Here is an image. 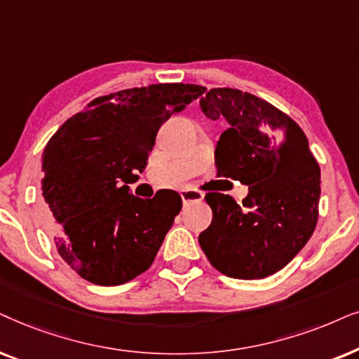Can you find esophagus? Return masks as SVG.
<instances>
[{"label": "esophagus", "instance_id": "obj_1", "mask_svg": "<svg viewBox=\"0 0 359 359\" xmlns=\"http://www.w3.org/2000/svg\"><path fill=\"white\" fill-rule=\"evenodd\" d=\"M180 197H182L184 205H187L190 202H200V200H203V194L198 192V190H182Z\"/></svg>", "mask_w": 359, "mask_h": 359}]
</instances>
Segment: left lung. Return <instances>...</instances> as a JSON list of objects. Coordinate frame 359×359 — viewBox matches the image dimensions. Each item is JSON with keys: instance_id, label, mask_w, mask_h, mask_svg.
Instances as JSON below:
<instances>
[{"instance_id": "1", "label": "left lung", "mask_w": 359, "mask_h": 359, "mask_svg": "<svg viewBox=\"0 0 359 359\" xmlns=\"http://www.w3.org/2000/svg\"><path fill=\"white\" fill-rule=\"evenodd\" d=\"M200 108L228 123L215 149L218 175L240 180L250 192L243 203L224 194L205 195L213 219L198 243L222 274L262 279L287 266L317 226L318 162L299 124L266 100L212 88Z\"/></svg>"}]
</instances>
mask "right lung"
I'll use <instances>...</instances> for the list:
<instances>
[{"label":"right lung","mask_w":359,"mask_h":359,"mask_svg":"<svg viewBox=\"0 0 359 359\" xmlns=\"http://www.w3.org/2000/svg\"><path fill=\"white\" fill-rule=\"evenodd\" d=\"M205 87L157 83L98 97L67 119L41 159V192L57 252L80 277L119 285L147 271L182 208L175 190L140 198L135 184L156 135Z\"/></svg>","instance_id":"obj_1"}]
</instances>
